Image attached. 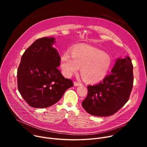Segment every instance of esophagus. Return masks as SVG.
Returning a JSON list of instances; mask_svg holds the SVG:
<instances>
[{"label":"esophagus","instance_id":"34e87169","mask_svg":"<svg viewBox=\"0 0 147 147\" xmlns=\"http://www.w3.org/2000/svg\"><path fill=\"white\" fill-rule=\"evenodd\" d=\"M81 85H82V84L80 83V82H76V81H75V82H74V86H81Z\"/></svg>","mask_w":147,"mask_h":147}]
</instances>
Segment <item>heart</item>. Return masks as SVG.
<instances>
[{
    "mask_svg": "<svg viewBox=\"0 0 147 147\" xmlns=\"http://www.w3.org/2000/svg\"><path fill=\"white\" fill-rule=\"evenodd\" d=\"M112 65L111 57L103 51L88 45H80L61 57L60 67L66 77H70L81 67V74L89 83H97L107 76Z\"/></svg>",
    "mask_w": 147,
    "mask_h": 147,
    "instance_id": "1",
    "label": "heart"
}]
</instances>
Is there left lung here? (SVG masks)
<instances>
[{
	"label": "left lung",
	"mask_w": 147,
	"mask_h": 147,
	"mask_svg": "<svg viewBox=\"0 0 147 147\" xmlns=\"http://www.w3.org/2000/svg\"><path fill=\"white\" fill-rule=\"evenodd\" d=\"M133 66L131 59L116 60L111 73L100 82L88 86V95L82 106L89 114L96 116H112L126 103L133 84Z\"/></svg>",
	"instance_id": "obj_1"
}]
</instances>
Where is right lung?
<instances>
[{
  "label": "right lung",
  "mask_w": 147,
  "mask_h": 147,
  "mask_svg": "<svg viewBox=\"0 0 147 147\" xmlns=\"http://www.w3.org/2000/svg\"><path fill=\"white\" fill-rule=\"evenodd\" d=\"M53 37L37 39L23 53L17 70V86L21 95L31 107L45 108L57 102L73 86L57 67L60 56L53 47Z\"/></svg>",
  "instance_id": "obj_1"
}]
</instances>
